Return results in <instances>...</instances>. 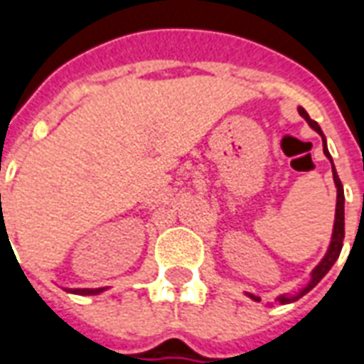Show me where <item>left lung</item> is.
Returning a JSON list of instances; mask_svg holds the SVG:
<instances>
[{
	"label": "left lung",
	"instance_id": "8db88e82",
	"mask_svg": "<svg viewBox=\"0 0 364 364\" xmlns=\"http://www.w3.org/2000/svg\"><path fill=\"white\" fill-rule=\"evenodd\" d=\"M298 112L304 117L306 120H308V124L316 130V132H320L321 134V128L318 127V122L316 120H312L310 117H308V112L300 107L298 109ZM321 140H323V154L328 156L329 161H331V156H329L328 148H326V138H323V134H321ZM331 166H333V161H331ZM333 169V181H336V187H337V208H336V224H333V236H331V245H329L328 253H326V257L321 259V263L318 265V267L314 269L312 273V281H310V284L306 287L298 296H292V298H284L281 296L279 300H281L282 304H287V302H290V300H296V298L304 296L308 290H312L318 282L326 277V273H328L329 269L333 267V263L337 261V257H339V253H341V247H343V237H345V195H343V185H341V181H339V177H337V171L336 167H331ZM250 296L253 298V300H259L257 296H253V294H250Z\"/></svg>",
	"mask_w": 364,
	"mask_h": 364
}]
</instances>
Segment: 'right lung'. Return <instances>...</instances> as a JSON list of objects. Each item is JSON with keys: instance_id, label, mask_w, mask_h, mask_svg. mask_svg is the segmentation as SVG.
<instances>
[{"instance_id": "right-lung-1", "label": "right lung", "mask_w": 364, "mask_h": 364, "mask_svg": "<svg viewBox=\"0 0 364 364\" xmlns=\"http://www.w3.org/2000/svg\"><path fill=\"white\" fill-rule=\"evenodd\" d=\"M101 290L103 289H75L72 290V292H75V294H97V292H101Z\"/></svg>"}]
</instances>
